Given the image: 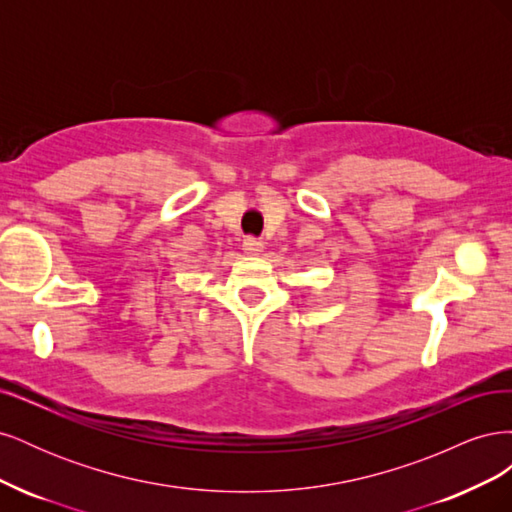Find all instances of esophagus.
I'll return each mask as SVG.
<instances>
[{
	"label": "esophagus",
	"instance_id": "obj_1",
	"mask_svg": "<svg viewBox=\"0 0 512 512\" xmlns=\"http://www.w3.org/2000/svg\"><path fill=\"white\" fill-rule=\"evenodd\" d=\"M262 241L260 239H256V237H245L243 239V252L245 254H250V256H256V254H260L262 252Z\"/></svg>",
	"mask_w": 512,
	"mask_h": 512
}]
</instances>
